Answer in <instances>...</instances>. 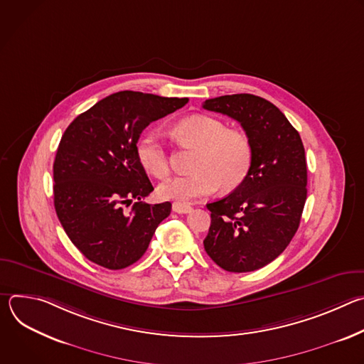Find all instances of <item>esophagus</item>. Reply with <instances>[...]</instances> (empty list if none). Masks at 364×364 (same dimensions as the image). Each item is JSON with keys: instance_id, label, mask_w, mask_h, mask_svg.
<instances>
[{"instance_id": "obj_1", "label": "esophagus", "mask_w": 364, "mask_h": 364, "mask_svg": "<svg viewBox=\"0 0 364 364\" xmlns=\"http://www.w3.org/2000/svg\"><path fill=\"white\" fill-rule=\"evenodd\" d=\"M173 210L176 213H180V215H186V213H190L193 209L190 204H184V203H173Z\"/></svg>"}]
</instances>
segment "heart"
Returning a JSON list of instances; mask_svg holds the SVG:
<instances>
[{
    "mask_svg": "<svg viewBox=\"0 0 364 364\" xmlns=\"http://www.w3.org/2000/svg\"><path fill=\"white\" fill-rule=\"evenodd\" d=\"M173 131L180 142L196 148L190 166L193 171L161 183L159 186L160 197L186 204L212 194L216 187L223 191L235 190L247 177L253 152L245 132L226 128L223 121L203 114L180 119ZM135 152L148 174L157 178L168 174V152L159 132L148 131L141 135Z\"/></svg>",
    "mask_w": 364,
    "mask_h": 364,
    "instance_id": "1",
    "label": "heart"
}]
</instances>
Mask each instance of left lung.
Wrapping results in <instances>:
<instances>
[{
	"label": "left lung",
	"mask_w": 364,
	"mask_h": 364,
	"mask_svg": "<svg viewBox=\"0 0 364 364\" xmlns=\"http://www.w3.org/2000/svg\"><path fill=\"white\" fill-rule=\"evenodd\" d=\"M207 111L237 121L252 144V166L229 196L209 203L203 240L229 272H252L277 259L298 230L306 200V161L298 131L269 100L250 93L207 99Z\"/></svg>",
	"instance_id": "left-lung-1"
}]
</instances>
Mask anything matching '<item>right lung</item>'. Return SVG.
<instances>
[{
  "mask_svg": "<svg viewBox=\"0 0 364 364\" xmlns=\"http://www.w3.org/2000/svg\"><path fill=\"white\" fill-rule=\"evenodd\" d=\"M187 102L122 90L99 100L66 128L53 164L55 209L66 235L90 262L114 271L135 264L170 215L168 201H141L154 187L135 145L151 122Z\"/></svg>",
  "mask_w": 364,
  "mask_h": 364,
  "instance_id": "1",
  "label": "right lung"
}]
</instances>
